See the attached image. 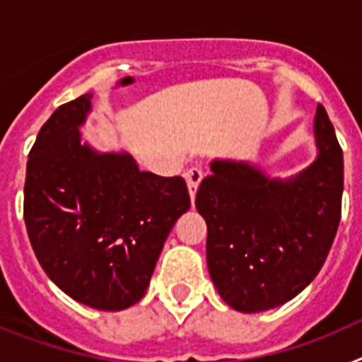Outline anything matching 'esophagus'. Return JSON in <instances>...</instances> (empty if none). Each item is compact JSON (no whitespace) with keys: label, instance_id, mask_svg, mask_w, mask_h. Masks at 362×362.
<instances>
[{"label":"esophagus","instance_id":"esophagus-1","mask_svg":"<svg viewBox=\"0 0 362 362\" xmlns=\"http://www.w3.org/2000/svg\"><path fill=\"white\" fill-rule=\"evenodd\" d=\"M185 179H187L188 192H190L192 201H194V197H196L197 187H199L201 179H203V172H201L199 168H190V170L185 172Z\"/></svg>","mask_w":362,"mask_h":362}]
</instances>
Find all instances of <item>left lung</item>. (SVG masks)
I'll return each mask as SVG.
<instances>
[{
    "mask_svg": "<svg viewBox=\"0 0 362 362\" xmlns=\"http://www.w3.org/2000/svg\"><path fill=\"white\" fill-rule=\"evenodd\" d=\"M313 132L317 159L290 179L243 161L210 163L196 209L206 221V263L226 305L245 313L284 305L325 264L341 221L343 150L325 107Z\"/></svg>",
    "mask_w": 362,
    "mask_h": 362,
    "instance_id": "left-lung-1",
    "label": "left lung"
}]
</instances>
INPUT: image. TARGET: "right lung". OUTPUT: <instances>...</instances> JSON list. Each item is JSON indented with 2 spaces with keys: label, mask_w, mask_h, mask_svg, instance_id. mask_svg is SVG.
Segmentation results:
<instances>
[{
  "label": "right lung",
  "mask_w": 362,
  "mask_h": 362,
  "mask_svg": "<svg viewBox=\"0 0 362 362\" xmlns=\"http://www.w3.org/2000/svg\"><path fill=\"white\" fill-rule=\"evenodd\" d=\"M90 99L57 107L41 127L28 153L23 216L45 274L78 303L117 312L143 299L190 196L179 175L141 172L129 153L81 143Z\"/></svg>",
  "instance_id": "add662e5"
}]
</instances>
